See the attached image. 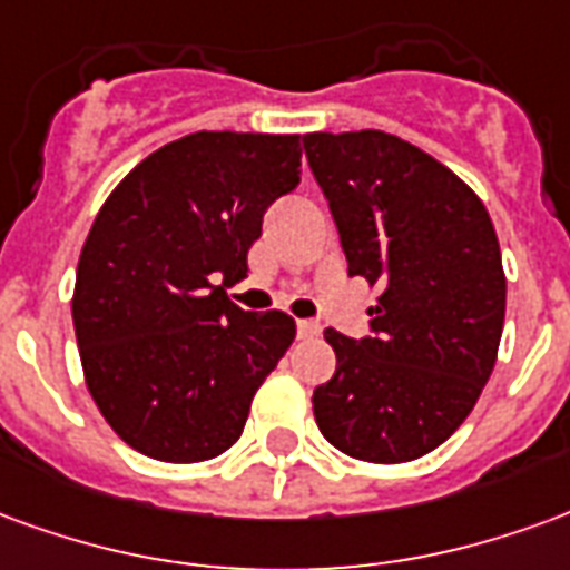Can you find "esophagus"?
<instances>
[{
    "instance_id": "obj_1",
    "label": "esophagus",
    "mask_w": 570,
    "mask_h": 570,
    "mask_svg": "<svg viewBox=\"0 0 570 570\" xmlns=\"http://www.w3.org/2000/svg\"><path fill=\"white\" fill-rule=\"evenodd\" d=\"M297 334H301V340H315V336L322 334V325L318 322H297Z\"/></svg>"
}]
</instances>
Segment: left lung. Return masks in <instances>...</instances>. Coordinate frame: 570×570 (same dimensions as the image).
<instances>
[{"instance_id":"obj_1","label":"left lung","mask_w":570,"mask_h":570,"mask_svg":"<svg viewBox=\"0 0 570 570\" xmlns=\"http://www.w3.org/2000/svg\"><path fill=\"white\" fill-rule=\"evenodd\" d=\"M348 276L382 285L373 336L325 331L334 376L313 392L327 443L371 464L438 450L471 416L504 331L507 279L483 199L382 130L306 132Z\"/></svg>"}]
</instances>
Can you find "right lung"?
Wrapping results in <instances>:
<instances>
[{
	"instance_id": "add662e5",
	"label": "right lung",
	"mask_w": 570,
	"mask_h": 570,
	"mask_svg": "<svg viewBox=\"0 0 570 570\" xmlns=\"http://www.w3.org/2000/svg\"><path fill=\"white\" fill-rule=\"evenodd\" d=\"M297 132L199 130L148 154L102 203L75 273L85 382L127 446L209 461L243 434L252 397L294 343L279 309L227 288L273 199L301 185Z\"/></svg>"
}]
</instances>
